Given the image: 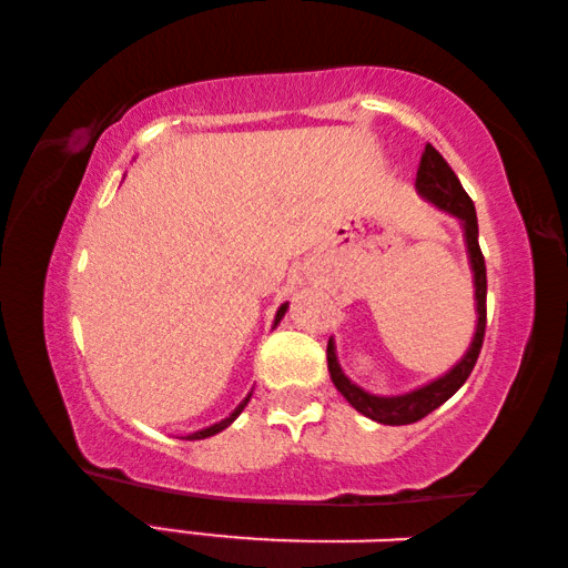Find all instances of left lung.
<instances>
[{
  "instance_id": "1",
  "label": "left lung",
  "mask_w": 568,
  "mask_h": 568,
  "mask_svg": "<svg viewBox=\"0 0 568 568\" xmlns=\"http://www.w3.org/2000/svg\"><path fill=\"white\" fill-rule=\"evenodd\" d=\"M416 185L420 190V195H426L430 203H436L438 207L448 210L450 215L464 220L470 265H474V277H476L478 325H476L474 343H470L466 358L460 361L454 371L446 373L444 378L428 383V386L396 398L371 396V393H365L363 388H358L355 383L345 378L338 365V358H335L333 341H328V351L325 353H328V371L335 388L348 398V403L355 410H361L363 416H368L378 423H386V426H406V423H416L420 418H426L430 410L444 406V403L454 396L460 386H464L466 378L470 376V371H474L480 348H484V335H486V261L478 245V220H476L474 200L468 197V192L458 182L456 172L448 168V162L440 158V152L430 145V142H426V148L420 152Z\"/></svg>"
}]
</instances>
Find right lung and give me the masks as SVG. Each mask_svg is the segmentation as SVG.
I'll list each match as a JSON object with an SVG mask.
<instances>
[{"label": "right lung", "mask_w": 568, "mask_h": 568, "mask_svg": "<svg viewBox=\"0 0 568 568\" xmlns=\"http://www.w3.org/2000/svg\"><path fill=\"white\" fill-rule=\"evenodd\" d=\"M285 307L287 305H281V311H277V315H275V323L277 321H281L283 318V315H285ZM247 400H250V396L243 400V403H240V406L235 408V413H233V416H230V418H225V420H220V423H215V426H210V428H205V430H197V434H192V436H187V440H200V438H207V436H215V434H220V430H223V428H227L230 426V423H233L237 416H240V413H243V408L247 406Z\"/></svg>", "instance_id": "obj_1"}]
</instances>
